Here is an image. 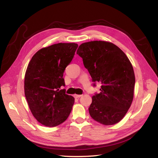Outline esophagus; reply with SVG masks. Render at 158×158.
I'll return each instance as SVG.
<instances>
[{
    "instance_id": "34e87169",
    "label": "esophagus",
    "mask_w": 158,
    "mask_h": 158,
    "mask_svg": "<svg viewBox=\"0 0 158 158\" xmlns=\"http://www.w3.org/2000/svg\"><path fill=\"white\" fill-rule=\"evenodd\" d=\"M82 95H81V94H75L74 95V97H75V98H80V97H81Z\"/></svg>"
}]
</instances>
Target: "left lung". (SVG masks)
Returning a JSON list of instances; mask_svg holds the SVG:
<instances>
[{"label":"left lung","mask_w":158,"mask_h":158,"mask_svg":"<svg viewBox=\"0 0 158 158\" xmlns=\"http://www.w3.org/2000/svg\"><path fill=\"white\" fill-rule=\"evenodd\" d=\"M77 53L83 59L94 86L101 84L92 96L89 115L103 125H113L123 119L132 104L135 84L133 67L126 55L111 43H83Z\"/></svg>","instance_id":"obj_1"}]
</instances>
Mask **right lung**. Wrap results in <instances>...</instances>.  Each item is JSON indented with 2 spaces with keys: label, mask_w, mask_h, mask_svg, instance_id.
<instances>
[{
  "label": "right lung",
  "mask_w": 158,
  "mask_h": 158,
  "mask_svg": "<svg viewBox=\"0 0 158 158\" xmlns=\"http://www.w3.org/2000/svg\"><path fill=\"white\" fill-rule=\"evenodd\" d=\"M78 45L57 43L39 50L30 61L24 92L32 115L43 125L57 126L68 118L75 98L61 89L63 73L71 62Z\"/></svg>",
  "instance_id": "right-lung-1"
}]
</instances>
